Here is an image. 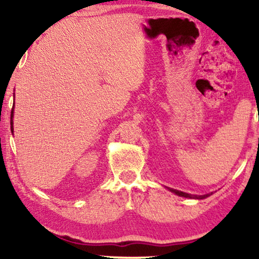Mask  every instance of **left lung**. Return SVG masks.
Masks as SVG:
<instances>
[{
  "instance_id": "1",
  "label": "left lung",
  "mask_w": 259,
  "mask_h": 259,
  "mask_svg": "<svg viewBox=\"0 0 259 259\" xmlns=\"http://www.w3.org/2000/svg\"><path fill=\"white\" fill-rule=\"evenodd\" d=\"M171 191L173 193L178 194V196H182V197H185V198H194V199H204V198H206V197L210 196V194H212V193H208V194H204V196H194V194H189V193L182 192V191H178V190L171 189Z\"/></svg>"
}]
</instances>
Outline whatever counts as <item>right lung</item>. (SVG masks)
Here are the masks:
<instances>
[{
  "label": "right lung",
  "instance_id": "1",
  "mask_svg": "<svg viewBox=\"0 0 259 259\" xmlns=\"http://www.w3.org/2000/svg\"><path fill=\"white\" fill-rule=\"evenodd\" d=\"M13 112H14V109H12V114H10V130H12V132H14L13 131Z\"/></svg>",
  "mask_w": 259,
  "mask_h": 259
}]
</instances>
